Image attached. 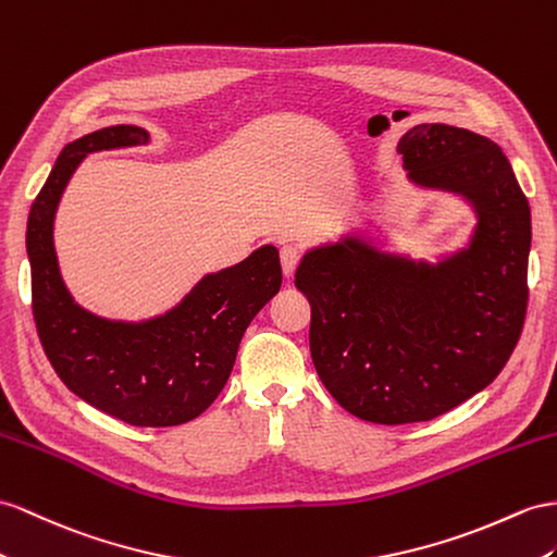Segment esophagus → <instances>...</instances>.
Here are the masks:
<instances>
[{
    "label": "esophagus",
    "instance_id": "esophagus-1",
    "mask_svg": "<svg viewBox=\"0 0 557 557\" xmlns=\"http://www.w3.org/2000/svg\"><path fill=\"white\" fill-rule=\"evenodd\" d=\"M280 261H282V273L287 275V277H292L298 261H301V249L294 247V245H284L280 249Z\"/></svg>",
    "mask_w": 557,
    "mask_h": 557
}]
</instances>
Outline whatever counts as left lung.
Returning a JSON list of instances; mask_svg holds the SVG:
<instances>
[{
  "label": "left lung",
  "mask_w": 557,
  "mask_h": 557,
  "mask_svg": "<svg viewBox=\"0 0 557 557\" xmlns=\"http://www.w3.org/2000/svg\"><path fill=\"white\" fill-rule=\"evenodd\" d=\"M397 152L411 183L473 207L468 247L428 263L346 235L308 249L296 270L324 388L383 425L431 421L498 376L522 332L532 247L530 202L494 140L417 124Z\"/></svg>",
  "instance_id": "1"
}]
</instances>
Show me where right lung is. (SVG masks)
<instances>
[{"instance_id": "right-lung-1", "label": "right lung", "mask_w": 557, "mask_h": 557, "mask_svg": "<svg viewBox=\"0 0 557 557\" xmlns=\"http://www.w3.org/2000/svg\"><path fill=\"white\" fill-rule=\"evenodd\" d=\"M134 124L106 126L61 150L27 216L33 315L47 358L84 403L132 425H178L216 400L233 372L249 322L280 292L282 268L273 245L209 273L181 304L143 322L98 318L75 304L53 247L55 209L84 157L146 146Z\"/></svg>"}]
</instances>
